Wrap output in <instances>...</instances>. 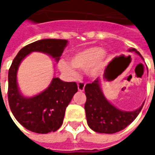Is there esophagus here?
<instances>
[{"instance_id": "34e87169", "label": "esophagus", "mask_w": 155, "mask_h": 155, "mask_svg": "<svg viewBox=\"0 0 155 155\" xmlns=\"http://www.w3.org/2000/svg\"><path fill=\"white\" fill-rule=\"evenodd\" d=\"M77 86H78V90H79V91H83L84 90V86H85V84H84L83 81H80V82H78Z\"/></svg>"}]
</instances>
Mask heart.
Listing matches in <instances>:
<instances>
[{"instance_id":"heart-1","label":"heart","mask_w":155,"mask_h":155,"mask_svg":"<svg viewBox=\"0 0 155 155\" xmlns=\"http://www.w3.org/2000/svg\"><path fill=\"white\" fill-rule=\"evenodd\" d=\"M108 59V52L104 49L97 46L86 48L76 52L71 57V61L61 60L58 63L59 69L70 78L77 76L75 69H85L89 77H97L105 66Z\"/></svg>"}]
</instances>
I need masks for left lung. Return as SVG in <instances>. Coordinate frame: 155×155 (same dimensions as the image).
<instances>
[{
    "mask_svg": "<svg viewBox=\"0 0 155 155\" xmlns=\"http://www.w3.org/2000/svg\"><path fill=\"white\" fill-rule=\"evenodd\" d=\"M129 51H134L143 60L142 55L135 49L131 48ZM86 102L84 104L87 124L91 130L98 133L114 134L126 128L136 119L144 104L133 111L119 110L111 104L101 90L100 78L84 87Z\"/></svg>",
    "mask_w": 155,
    "mask_h": 155,
    "instance_id": "1",
    "label": "left lung"
}]
</instances>
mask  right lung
Returning <instances> with one entry per match:
<instances>
[{
    "label": "right lung",
    "instance_id": "obj_1",
    "mask_svg": "<svg viewBox=\"0 0 155 155\" xmlns=\"http://www.w3.org/2000/svg\"><path fill=\"white\" fill-rule=\"evenodd\" d=\"M68 41L61 39H43L25 45L12 61L8 72V101L12 114L26 130L38 134L54 132L64 120L65 109L78 91L75 82H65L53 78L44 91L32 97H25L17 84L20 64L29 54L37 51L47 54L56 61Z\"/></svg>",
    "mask_w": 155,
    "mask_h": 155
}]
</instances>
